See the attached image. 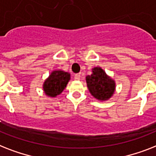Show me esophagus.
<instances>
[{"instance_id":"obj_1","label":"esophagus","mask_w":156,"mask_h":156,"mask_svg":"<svg viewBox=\"0 0 156 156\" xmlns=\"http://www.w3.org/2000/svg\"><path fill=\"white\" fill-rule=\"evenodd\" d=\"M81 78V74H76L74 75V79L75 80H80Z\"/></svg>"}]
</instances>
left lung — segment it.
Masks as SVG:
<instances>
[{"mask_svg": "<svg viewBox=\"0 0 156 156\" xmlns=\"http://www.w3.org/2000/svg\"><path fill=\"white\" fill-rule=\"evenodd\" d=\"M86 81L91 95L99 101L108 100L115 93V80L101 67H94L92 74L86 77Z\"/></svg>", "mask_w": 156, "mask_h": 156, "instance_id": "1", "label": "left lung"}]
</instances>
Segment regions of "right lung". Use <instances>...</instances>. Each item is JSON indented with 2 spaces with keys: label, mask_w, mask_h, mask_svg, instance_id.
I'll list each match as a JSON object with an SVG mask.
<instances>
[{
  "label": "right lung",
  "mask_w": 156,
  "mask_h": 156,
  "mask_svg": "<svg viewBox=\"0 0 156 156\" xmlns=\"http://www.w3.org/2000/svg\"><path fill=\"white\" fill-rule=\"evenodd\" d=\"M70 80V74L61 69L51 72L43 83L44 93L51 98L59 95L66 87L67 83Z\"/></svg>",
  "instance_id": "1"
}]
</instances>
